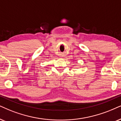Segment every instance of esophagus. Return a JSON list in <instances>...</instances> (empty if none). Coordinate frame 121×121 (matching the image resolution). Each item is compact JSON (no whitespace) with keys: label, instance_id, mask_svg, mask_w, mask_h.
<instances>
[{"label":"esophagus","instance_id":"esophagus-1","mask_svg":"<svg viewBox=\"0 0 121 121\" xmlns=\"http://www.w3.org/2000/svg\"><path fill=\"white\" fill-rule=\"evenodd\" d=\"M62 56H62V55H61V57H62Z\"/></svg>","mask_w":121,"mask_h":121}]
</instances>
